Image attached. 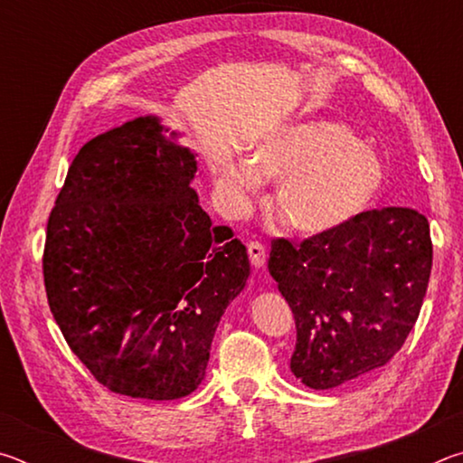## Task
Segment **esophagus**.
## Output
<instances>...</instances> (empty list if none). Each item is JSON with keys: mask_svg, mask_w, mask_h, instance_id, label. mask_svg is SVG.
Returning a JSON list of instances; mask_svg holds the SVG:
<instances>
[{"mask_svg": "<svg viewBox=\"0 0 463 463\" xmlns=\"http://www.w3.org/2000/svg\"><path fill=\"white\" fill-rule=\"evenodd\" d=\"M247 253L250 263H253V268H261L265 263V247L260 241H250L247 245Z\"/></svg>", "mask_w": 463, "mask_h": 463, "instance_id": "1", "label": "esophagus"}]
</instances>
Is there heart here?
I'll list each match as a JSON object with an SVG mask.
<instances>
[{"label":"heart","mask_w":463,"mask_h":463,"mask_svg":"<svg viewBox=\"0 0 463 463\" xmlns=\"http://www.w3.org/2000/svg\"><path fill=\"white\" fill-rule=\"evenodd\" d=\"M224 184L250 195L261 179H279L273 213L288 229L323 234L364 214L386 179L383 163L354 128L333 120H298L261 140L249 161L224 165Z\"/></svg>","instance_id":"b5f03b06"}]
</instances>
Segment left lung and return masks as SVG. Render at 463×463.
I'll list each match as a JSON object with an SVG mask.
<instances>
[{"mask_svg": "<svg viewBox=\"0 0 463 463\" xmlns=\"http://www.w3.org/2000/svg\"><path fill=\"white\" fill-rule=\"evenodd\" d=\"M433 245L412 208L367 210L300 245L273 239L268 268L296 320L289 367L328 390L386 365L417 323Z\"/></svg>", "mask_w": 463, "mask_h": 463, "instance_id": "obj_1", "label": "left lung"}]
</instances>
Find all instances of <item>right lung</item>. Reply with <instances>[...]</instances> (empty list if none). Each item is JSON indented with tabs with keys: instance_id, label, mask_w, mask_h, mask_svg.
I'll list each match as a JSON object with an SVG mask.
<instances>
[{
	"instance_id": "add662e5",
	"label": "right lung",
	"mask_w": 463,
	"mask_h": 463,
	"mask_svg": "<svg viewBox=\"0 0 463 463\" xmlns=\"http://www.w3.org/2000/svg\"><path fill=\"white\" fill-rule=\"evenodd\" d=\"M156 116L91 138L46 224L49 307L62 336L116 394L177 401L200 386L216 326L247 284V249L213 226L195 155Z\"/></svg>"
}]
</instances>
